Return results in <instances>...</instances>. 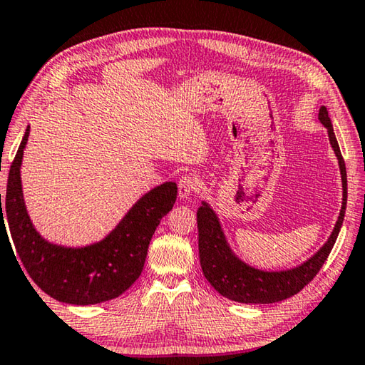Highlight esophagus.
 <instances>
[{
  "mask_svg": "<svg viewBox=\"0 0 365 365\" xmlns=\"http://www.w3.org/2000/svg\"><path fill=\"white\" fill-rule=\"evenodd\" d=\"M196 190H200V182H197V178L190 175V174H185L180 177V180H178V196L182 197V200H187V197L195 193Z\"/></svg>",
  "mask_w": 365,
  "mask_h": 365,
  "instance_id": "esophagus-1",
  "label": "esophagus"
}]
</instances>
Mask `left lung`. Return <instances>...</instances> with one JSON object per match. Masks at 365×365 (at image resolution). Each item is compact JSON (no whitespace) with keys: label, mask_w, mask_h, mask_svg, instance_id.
<instances>
[{"label":"left lung","mask_w":365,"mask_h":365,"mask_svg":"<svg viewBox=\"0 0 365 365\" xmlns=\"http://www.w3.org/2000/svg\"><path fill=\"white\" fill-rule=\"evenodd\" d=\"M319 119L329 128L330 143L339 163L343 180V206L329 242L309 261L301 264L299 267L283 272H262L252 269L232 255L225 242L224 232L220 230L217 215L214 214L212 209L206 202H202L197 207V246H200L202 274L215 288V292H219L225 298L245 302V304H270V302L283 301L299 293L319 274V270L322 269L324 262L329 257L338 238L339 228L343 225L346 200H348V180H346L344 160L335 133H333L329 110L325 106L320 108Z\"/></svg>","instance_id":"obj_1"}]
</instances>
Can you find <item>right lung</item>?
Returning a JSON list of instances; mask_svg holds the SVG:
<instances>
[{
	"instance_id": "add662e5",
	"label": "right lung",
	"mask_w": 365,
	"mask_h": 365,
	"mask_svg": "<svg viewBox=\"0 0 365 365\" xmlns=\"http://www.w3.org/2000/svg\"><path fill=\"white\" fill-rule=\"evenodd\" d=\"M27 138L29 128L11 164L4 207L0 193V233L8 235L4 224L8 219L17 259L51 298L77 306L117 298L141 275L156 227L175 205L177 185L165 182L146 193L103 242L86 248H63L45 242L35 232L24 205L21 163Z\"/></svg>"
}]
</instances>
